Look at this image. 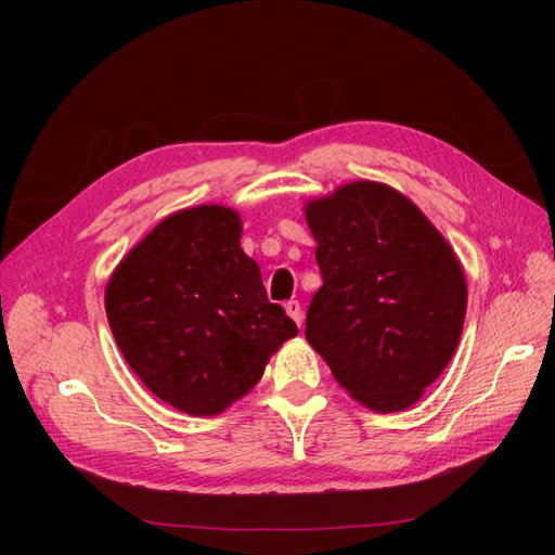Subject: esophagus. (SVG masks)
I'll return each instance as SVG.
<instances>
[{
  "label": "esophagus",
  "instance_id": "34e87169",
  "mask_svg": "<svg viewBox=\"0 0 555 555\" xmlns=\"http://www.w3.org/2000/svg\"><path fill=\"white\" fill-rule=\"evenodd\" d=\"M284 310H287V314L294 319L298 326L304 324V308H300L298 300H287V304H284Z\"/></svg>",
  "mask_w": 555,
  "mask_h": 555
}]
</instances>
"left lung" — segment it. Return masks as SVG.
Here are the masks:
<instances>
[{
    "label": "left lung",
    "instance_id": "8db88e82",
    "mask_svg": "<svg viewBox=\"0 0 555 555\" xmlns=\"http://www.w3.org/2000/svg\"><path fill=\"white\" fill-rule=\"evenodd\" d=\"M306 220L324 280L308 308V343L365 408L414 405L461 340V261L428 217L382 182L343 184L310 201Z\"/></svg>",
    "mask_w": 555,
    "mask_h": 555
}]
</instances>
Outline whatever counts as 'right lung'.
<instances>
[{"mask_svg":"<svg viewBox=\"0 0 555 555\" xmlns=\"http://www.w3.org/2000/svg\"><path fill=\"white\" fill-rule=\"evenodd\" d=\"M241 217L196 206L162 220L115 268L106 314L125 361L159 400L224 412L298 333L241 247Z\"/></svg>","mask_w":555,"mask_h":555,"instance_id":"right-lung-1","label":"right lung"}]
</instances>
